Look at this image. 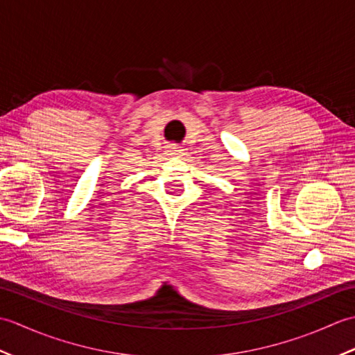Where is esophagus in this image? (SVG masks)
<instances>
[{
    "mask_svg": "<svg viewBox=\"0 0 355 355\" xmlns=\"http://www.w3.org/2000/svg\"><path fill=\"white\" fill-rule=\"evenodd\" d=\"M168 153H169V155H183L184 149H182L180 146H175V145H171L168 148Z\"/></svg>",
    "mask_w": 355,
    "mask_h": 355,
    "instance_id": "esophagus-1",
    "label": "esophagus"
}]
</instances>
